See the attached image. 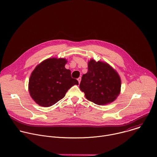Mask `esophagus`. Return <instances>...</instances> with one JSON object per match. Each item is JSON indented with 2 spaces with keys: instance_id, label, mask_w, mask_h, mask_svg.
<instances>
[{
  "instance_id": "34e87169",
  "label": "esophagus",
  "mask_w": 157,
  "mask_h": 157,
  "mask_svg": "<svg viewBox=\"0 0 157 157\" xmlns=\"http://www.w3.org/2000/svg\"><path fill=\"white\" fill-rule=\"evenodd\" d=\"M81 77H79V78H78V81L79 83H80V82H81Z\"/></svg>"
}]
</instances>
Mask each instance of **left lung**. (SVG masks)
<instances>
[{
	"instance_id": "left-lung-1",
	"label": "left lung",
	"mask_w": 157,
	"mask_h": 157,
	"mask_svg": "<svg viewBox=\"0 0 157 157\" xmlns=\"http://www.w3.org/2000/svg\"><path fill=\"white\" fill-rule=\"evenodd\" d=\"M121 81L117 73L105 63L94 59L88 63V71L79 84L86 99L98 105L113 102L121 91Z\"/></svg>"
}]
</instances>
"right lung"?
I'll list each match as a JSON object with an SVG mask.
<instances>
[{
  "label": "right lung",
  "instance_id": "obj_1",
  "mask_svg": "<svg viewBox=\"0 0 157 157\" xmlns=\"http://www.w3.org/2000/svg\"><path fill=\"white\" fill-rule=\"evenodd\" d=\"M64 58H49L38 64L32 73L29 89L32 99L38 105L50 107L63 99L78 81L65 68Z\"/></svg>",
  "mask_w": 157,
  "mask_h": 157
}]
</instances>
